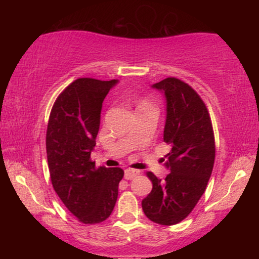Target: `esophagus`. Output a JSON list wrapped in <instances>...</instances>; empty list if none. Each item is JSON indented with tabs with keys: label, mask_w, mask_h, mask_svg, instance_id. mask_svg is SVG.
<instances>
[{
	"label": "esophagus",
	"mask_w": 259,
	"mask_h": 259,
	"mask_svg": "<svg viewBox=\"0 0 259 259\" xmlns=\"http://www.w3.org/2000/svg\"><path fill=\"white\" fill-rule=\"evenodd\" d=\"M140 172L138 170H135V169H126L125 172H124V178L126 181H130V179H134L136 176H138Z\"/></svg>",
	"instance_id": "1"
}]
</instances>
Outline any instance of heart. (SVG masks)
<instances>
[{
  "label": "heart",
  "instance_id": "b5f03b06",
  "mask_svg": "<svg viewBox=\"0 0 259 259\" xmlns=\"http://www.w3.org/2000/svg\"><path fill=\"white\" fill-rule=\"evenodd\" d=\"M152 106H153V104L147 98H140L137 103V109L152 107Z\"/></svg>",
  "mask_w": 259,
  "mask_h": 259
}]
</instances>
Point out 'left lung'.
I'll use <instances>...</instances> for the list:
<instances>
[{
  "label": "left lung",
  "instance_id": "left-lung-1",
  "mask_svg": "<svg viewBox=\"0 0 259 259\" xmlns=\"http://www.w3.org/2000/svg\"><path fill=\"white\" fill-rule=\"evenodd\" d=\"M153 88L166 98L163 140L171 146L165 157L170 174L164 181L151 171L153 188L142 201L144 213L160 225H175L192 212L211 176L216 146L211 119L199 94L177 77H166Z\"/></svg>",
  "mask_w": 259,
  "mask_h": 259
}]
</instances>
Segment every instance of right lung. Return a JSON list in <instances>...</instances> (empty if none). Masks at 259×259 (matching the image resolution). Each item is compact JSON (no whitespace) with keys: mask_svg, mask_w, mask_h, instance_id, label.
Listing matches in <instances>:
<instances>
[{"mask_svg":"<svg viewBox=\"0 0 259 259\" xmlns=\"http://www.w3.org/2000/svg\"><path fill=\"white\" fill-rule=\"evenodd\" d=\"M117 80L76 78L52 106L47 129V157L54 190L83 224H98L112 213L117 200L121 168L96 166V145L103 102Z\"/></svg>","mask_w":259,"mask_h":259,"instance_id":"add662e5","label":"right lung"}]
</instances>
